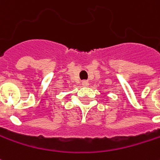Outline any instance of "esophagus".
<instances>
[{
	"label": "esophagus",
	"instance_id": "esophagus-1",
	"mask_svg": "<svg viewBox=\"0 0 160 160\" xmlns=\"http://www.w3.org/2000/svg\"><path fill=\"white\" fill-rule=\"evenodd\" d=\"M81 84H82V86H84V87H88V81H87V80H83L82 82H81Z\"/></svg>",
	"mask_w": 160,
	"mask_h": 160
}]
</instances>
